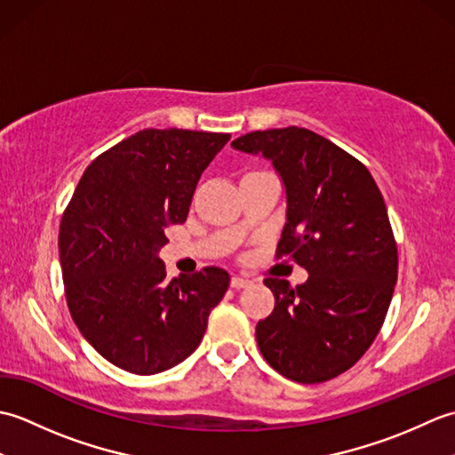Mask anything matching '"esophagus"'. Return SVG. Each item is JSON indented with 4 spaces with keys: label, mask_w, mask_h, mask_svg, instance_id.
Instances as JSON below:
<instances>
[{
    "label": "esophagus",
    "mask_w": 455,
    "mask_h": 455,
    "mask_svg": "<svg viewBox=\"0 0 455 455\" xmlns=\"http://www.w3.org/2000/svg\"><path fill=\"white\" fill-rule=\"evenodd\" d=\"M230 285H233L235 289H243V287L250 285V279L240 277V275H233V279H230Z\"/></svg>",
    "instance_id": "34e87169"
}]
</instances>
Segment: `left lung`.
<instances>
[{
    "label": "left lung",
    "mask_w": 455,
    "mask_h": 455,
    "mask_svg": "<svg viewBox=\"0 0 455 455\" xmlns=\"http://www.w3.org/2000/svg\"><path fill=\"white\" fill-rule=\"evenodd\" d=\"M235 150L272 162L285 189L277 256L307 282L267 277L274 313L256 326L266 362L297 383H321L360 360L385 321L397 283V244L371 173L308 129L243 134Z\"/></svg>",
    "instance_id": "obj_1"
}]
</instances>
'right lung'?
<instances>
[{"label": "right lung", "instance_id": "1", "mask_svg": "<svg viewBox=\"0 0 455 455\" xmlns=\"http://www.w3.org/2000/svg\"><path fill=\"white\" fill-rule=\"evenodd\" d=\"M228 140L144 129L90 164L64 212L58 254L68 308L85 340L124 371L154 375L181 363L227 293L230 275L215 266L168 279L160 250Z\"/></svg>", "mask_w": 455, "mask_h": 455}]
</instances>
